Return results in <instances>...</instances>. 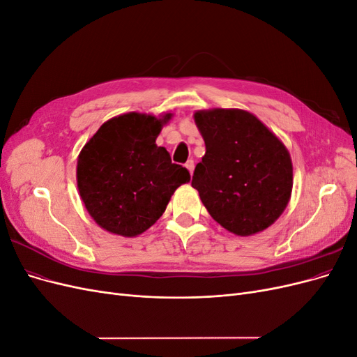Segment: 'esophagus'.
Instances as JSON below:
<instances>
[{
	"label": "esophagus",
	"mask_w": 357,
	"mask_h": 357,
	"mask_svg": "<svg viewBox=\"0 0 357 357\" xmlns=\"http://www.w3.org/2000/svg\"><path fill=\"white\" fill-rule=\"evenodd\" d=\"M186 168L189 169V172H190V174H192L193 169H195V162H193L192 159H189V160L186 162Z\"/></svg>",
	"instance_id": "1"
}]
</instances>
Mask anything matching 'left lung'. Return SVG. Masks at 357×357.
<instances>
[{
  "mask_svg": "<svg viewBox=\"0 0 357 357\" xmlns=\"http://www.w3.org/2000/svg\"><path fill=\"white\" fill-rule=\"evenodd\" d=\"M205 155L192 186L211 218L236 235L266 229L286 208L294 185L287 149L253 114L197 112Z\"/></svg>",
  "mask_w": 357,
  "mask_h": 357,
  "instance_id": "8db88e82",
  "label": "left lung"
}]
</instances>
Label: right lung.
I'll use <instances>...</instances> for the list:
<instances>
[{
	"mask_svg": "<svg viewBox=\"0 0 357 357\" xmlns=\"http://www.w3.org/2000/svg\"><path fill=\"white\" fill-rule=\"evenodd\" d=\"M169 117L117 116L105 122L80 152V197L105 231L123 236L144 232L165 211L174 190L190 180L189 171L172 164L167 150L155 144Z\"/></svg>",
	"mask_w": 357,
	"mask_h": 357,
	"instance_id": "right-lung-1",
	"label": "right lung"
}]
</instances>
